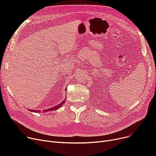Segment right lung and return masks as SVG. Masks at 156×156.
<instances>
[{"instance_id": "right-lung-1", "label": "right lung", "mask_w": 156, "mask_h": 156, "mask_svg": "<svg viewBox=\"0 0 156 156\" xmlns=\"http://www.w3.org/2000/svg\"><path fill=\"white\" fill-rule=\"evenodd\" d=\"M66 89H65V90ZM65 100L64 99L63 101H62L59 104L55 106H54V107L53 108H49V109H45V110H43V112H48V111H54V110H56V109H58L59 108H60L61 106L64 104L65 102ZM29 111H30L31 112H41V110H33V109H28Z\"/></svg>"}]
</instances>
